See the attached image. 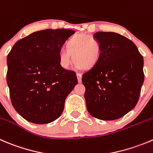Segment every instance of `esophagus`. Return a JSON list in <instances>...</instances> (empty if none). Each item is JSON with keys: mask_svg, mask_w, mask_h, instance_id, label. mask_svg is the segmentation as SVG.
<instances>
[{"mask_svg": "<svg viewBox=\"0 0 153 153\" xmlns=\"http://www.w3.org/2000/svg\"><path fill=\"white\" fill-rule=\"evenodd\" d=\"M76 75H77V78H78V82L81 83V77H82V76H81V73H77Z\"/></svg>", "mask_w": 153, "mask_h": 153, "instance_id": "34e87169", "label": "esophagus"}]
</instances>
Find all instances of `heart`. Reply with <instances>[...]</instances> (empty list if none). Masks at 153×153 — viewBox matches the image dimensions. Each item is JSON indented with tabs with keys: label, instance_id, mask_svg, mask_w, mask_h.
Instances as JSON below:
<instances>
[{
	"label": "heart",
	"instance_id": "b5f03b06",
	"mask_svg": "<svg viewBox=\"0 0 153 153\" xmlns=\"http://www.w3.org/2000/svg\"><path fill=\"white\" fill-rule=\"evenodd\" d=\"M101 54L102 46L97 40L87 34H77L67 42L66 49L61 50L59 63L63 69H69L73 59L78 67L90 69L98 63Z\"/></svg>",
	"mask_w": 153,
	"mask_h": 153
}]
</instances>
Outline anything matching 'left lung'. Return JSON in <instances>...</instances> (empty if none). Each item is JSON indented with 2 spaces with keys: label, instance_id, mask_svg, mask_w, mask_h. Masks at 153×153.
<instances>
[{
  "label": "left lung",
  "instance_id": "8db88e82",
  "mask_svg": "<svg viewBox=\"0 0 153 153\" xmlns=\"http://www.w3.org/2000/svg\"><path fill=\"white\" fill-rule=\"evenodd\" d=\"M102 46L98 63L83 75L84 98L91 116L119 119L137 105L144 80L143 56L134 42L113 32H97Z\"/></svg>",
  "mask_w": 153,
  "mask_h": 153
}]
</instances>
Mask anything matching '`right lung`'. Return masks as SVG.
Masks as SVG:
<instances>
[{"instance_id": "add662e5", "label": "right lung", "mask_w": 153, "mask_h": 153, "mask_svg": "<svg viewBox=\"0 0 153 153\" xmlns=\"http://www.w3.org/2000/svg\"><path fill=\"white\" fill-rule=\"evenodd\" d=\"M75 31L47 29L17 41L7 55V82L15 110L29 122L46 124L63 113L76 73L59 63L62 46Z\"/></svg>"}]
</instances>
